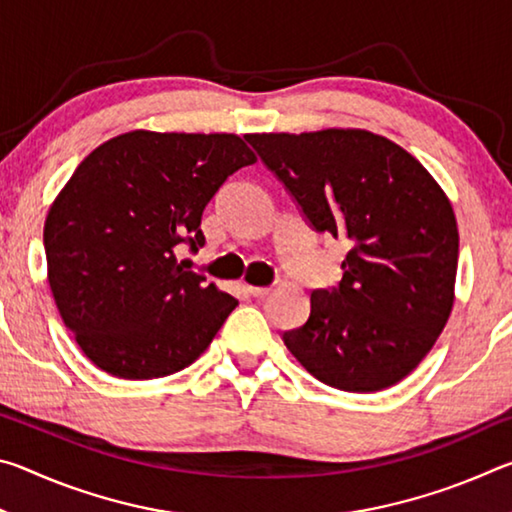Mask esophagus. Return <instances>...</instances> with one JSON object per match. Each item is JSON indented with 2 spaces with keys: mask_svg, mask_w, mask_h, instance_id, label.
Wrapping results in <instances>:
<instances>
[{
  "mask_svg": "<svg viewBox=\"0 0 512 512\" xmlns=\"http://www.w3.org/2000/svg\"><path fill=\"white\" fill-rule=\"evenodd\" d=\"M246 291H248L253 298H264L266 293L271 291V289H268V287H246Z\"/></svg>",
  "mask_w": 512,
  "mask_h": 512,
  "instance_id": "1",
  "label": "esophagus"
}]
</instances>
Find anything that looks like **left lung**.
<instances>
[{
    "instance_id": "left-lung-1",
    "label": "left lung",
    "mask_w": 512,
    "mask_h": 512,
    "mask_svg": "<svg viewBox=\"0 0 512 512\" xmlns=\"http://www.w3.org/2000/svg\"><path fill=\"white\" fill-rule=\"evenodd\" d=\"M311 228L350 241L339 287L311 293L307 323L282 334L318 381L372 393L427 357L454 307L452 203L402 146L361 128L246 135Z\"/></svg>"
}]
</instances>
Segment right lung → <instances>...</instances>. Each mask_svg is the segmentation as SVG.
Returning a JSON list of instances; mask_svg holds the SVG:
<instances>
[{
    "mask_svg": "<svg viewBox=\"0 0 512 512\" xmlns=\"http://www.w3.org/2000/svg\"><path fill=\"white\" fill-rule=\"evenodd\" d=\"M255 160L232 133L131 131L76 167L45 221L47 277L94 366L155 379L205 352L237 300L185 271L176 248L205 244V205Z\"/></svg>",
    "mask_w": 512,
    "mask_h": 512,
    "instance_id": "add662e5",
    "label": "right lung"
}]
</instances>
